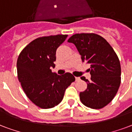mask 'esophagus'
I'll list each match as a JSON object with an SVG mask.
<instances>
[{
	"mask_svg": "<svg viewBox=\"0 0 132 132\" xmlns=\"http://www.w3.org/2000/svg\"><path fill=\"white\" fill-rule=\"evenodd\" d=\"M75 78H76V81H78V80H80V78H79V77H75Z\"/></svg>",
	"mask_w": 132,
	"mask_h": 132,
	"instance_id": "esophagus-1",
	"label": "esophagus"
}]
</instances>
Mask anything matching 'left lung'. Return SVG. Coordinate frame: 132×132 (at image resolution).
Listing matches in <instances>:
<instances>
[{
	"instance_id": "obj_1",
	"label": "left lung",
	"mask_w": 132,
	"mask_h": 132,
	"mask_svg": "<svg viewBox=\"0 0 132 132\" xmlns=\"http://www.w3.org/2000/svg\"><path fill=\"white\" fill-rule=\"evenodd\" d=\"M67 41L75 45L82 62L90 64L91 80L80 93L81 103L92 109H101L113 100L120 87L121 68L118 56L106 40L94 33L76 34Z\"/></svg>"
}]
</instances>
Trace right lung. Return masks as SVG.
Here are the masks:
<instances>
[{"label": "right lung", "instance_id": "obj_1", "mask_svg": "<svg viewBox=\"0 0 132 132\" xmlns=\"http://www.w3.org/2000/svg\"><path fill=\"white\" fill-rule=\"evenodd\" d=\"M67 35L43 36L34 40L21 51L17 60V74L30 101L42 109L54 108L63 100L65 89L75 81L71 73L52 72L57 48Z\"/></svg>", "mask_w": 132, "mask_h": 132}]
</instances>
